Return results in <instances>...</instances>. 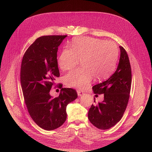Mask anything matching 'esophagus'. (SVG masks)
I'll use <instances>...</instances> for the list:
<instances>
[{
  "label": "esophagus",
  "mask_w": 152,
  "mask_h": 152,
  "mask_svg": "<svg viewBox=\"0 0 152 152\" xmlns=\"http://www.w3.org/2000/svg\"><path fill=\"white\" fill-rule=\"evenodd\" d=\"M77 94H78V96H81L84 95V93L81 92V91H79V90H77Z\"/></svg>",
  "instance_id": "1"
}]
</instances>
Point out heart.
I'll use <instances>...</instances> for the list:
<instances>
[{
	"label": "heart",
	"instance_id": "b5f03b06",
	"mask_svg": "<svg viewBox=\"0 0 152 152\" xmlns=\"http://www.w3.org/2000/svg\"><path fill=\"white\" fill-rule=\"evenodd\" d=\"M71 49L62 50L58 65L62 70L75 67L81 59L82 67L74 69L64 77L68 87L84 89L93 77L102 80L108 77L116 64L119 50L116 44L93 37H77L70 44Z\"/></svg>",
	"mask_w": 152,
	"mask_h": 152
}]
</instances>
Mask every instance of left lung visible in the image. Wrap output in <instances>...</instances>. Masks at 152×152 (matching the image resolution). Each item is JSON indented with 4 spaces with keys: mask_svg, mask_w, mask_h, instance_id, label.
<instances>
[{
    "mask_svg": "<svg viewBox=\"0 0 152 152\" xmlns=\"http://www.w3.org/2000/svg\"><path fill=\"white\" fill-rule=\"evenodd\" d=\"M119 48L120 59L115 72L106 81L92 87L95 96L104 94V99L102 102L91 105L88 117L93 125L102 130L112 128L121 119L130 96V62L126 50L122 46Z\"/></svg>",
    "mask_w": 152,
    "mask_h": 152,
    "instance_id": "left-lung-1",
    "label": "left lung"
}]
</instances>
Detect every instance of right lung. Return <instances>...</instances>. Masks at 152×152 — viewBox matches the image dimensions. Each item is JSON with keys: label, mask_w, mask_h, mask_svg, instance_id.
I'll list each match as a JSON object with an SVG mask.
<instances>
[{"label": "right lung", "mask_w": 152, "mask_h": 152, "mask_svg": "<svg viewBox=\"0 0 152 152\" xmlns=\"http://www.w3.org/2000/svg\"><path fill=\"white\" fill-rule=\"evenodd\" d=\"M66 36L39 37L22 59L20 82L25 104L32 119L44 130L61 126L66 119L67 105L78 96L75 89L68 88H62L57 97L50 94L56 78L60 77L58 47Z\"/></svg>", "instance_id": "1"}]
</instances>
